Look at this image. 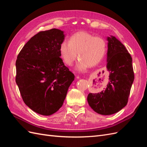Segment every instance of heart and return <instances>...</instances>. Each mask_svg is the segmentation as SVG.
<instances>
[{"instance_id":"b5f03b06","label":"heart","mask_w":147,"mask_h":147,"mask_svg":"<svg viewBox=\"0 0 147 147\" xmlns=\"http://www.w3.org/2000/svg\"><path fill=\"white\" fill-rule=\"evenodd\" d=\"M69 42L65 40L61 43V57L65 64L72 65L78 53L80 59L76 69L80 72L86 70L89 66H96L105 56L107 49L105 40L86 31L74 34Z\"/></svg>"}]
</instances>
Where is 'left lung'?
I'll return each mask as SVG.
<instances>
[{"mask_svg": "<svg viewBox=\"0 0 147 147\" xmlns=\"http://www.w3.org/2000/svg\"><path fill=\"white\" fill-rule=\"evenodd\" d=\"M107 40L109 82L103 91L96 94L90 93L87 97L91 109L103 115L116 113L127 105L134 80L132 59L125 47L112 35Z\"/></svg>", "mask_w": 147, "mask_h": 147, "instance_id": "obj_1", "label": "left lung"}]
</instances>
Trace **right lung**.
<instances>
[{
  "label": "right lung",
  "instance_id": "add662e5",
  "mask_svg": "<svg viewBox=\"0 0 147 147\" xmlns=\"http://www.w3.org/2000/svg\"><path fill=\"white\" fill-rule=\"evenodd\" d=\"M64 38L59 29L41 31L25 44L16 61V83L24 102L45 116L61 107L75 78L60 57Z\"/></svg>",
  "mask_w": 147,
  "mask_h": 147
}]
</instances>
